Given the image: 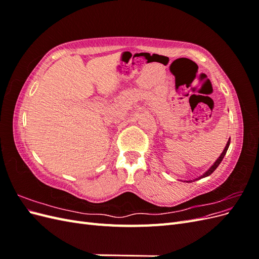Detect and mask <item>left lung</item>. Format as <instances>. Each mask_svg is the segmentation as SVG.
I'll return each instance as SVG.
<instances>
[{"mask_svg": "<svg viewBox=\"0 0 259 259\" xmlns=\"http://www.w3.org/2000/svg\"><path fill=\"white\" fill-rule=\"evenodd\" d=\"M229 145H230V138H229V140H228V143H227V145H226V147H225V149H224L223 153H222V154H221V156H219V158L216 160V162L213 164V165L210 166V168L206 171V173H204V174H203L202 176H200L199 178H195V179H193V182H195V180H199V179H201V178H204V177H206V176H209L211 173H213V171L218 167L219 164L222 163V161H223V159H224V156H225V155H226V153H227V150H228ZM187 183H192V180H189V182H187Z\"/></svg>", "mask_w": 259, "mask_h": 259, "instance_id": "obj_1", "label": "left lung"}]
</instances>
